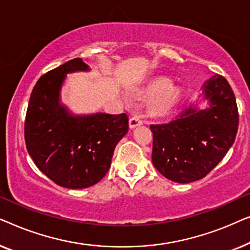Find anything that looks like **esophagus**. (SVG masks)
<instances>
[{
    "label": "esophagus",
    "mask_w": 250,
    "mask_h": 250,
    "mask_svg": "<svg viewBox=\"0 0 250 250\" xmlns=\"http://www.w3.org/2000/svg\"><path fill=\"white\" fill-rule=\"evenodd\" d=\"M142 125V121L141 118H140V116L138 114L133 115L131 118H129V127L131 128H135L136 126H140Z\"/></svg>",
    "instance_id": "obj_1"
}]
</instances>
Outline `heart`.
<instances>
[{
  "instance_id": "b5f03b06",
  "label": "heart",
  "mask_w": 250,
  "mask_h": 250,
  "mask_svg": "<svg viewBox=\"0 0 250 250\" xmlns=\"http://www.w3.org/2000/svg\"><path fill=\"white\" fill-rule=\"evenodd\" d=\"M149 94L151 95L150 104L155 109H165L172 104L176 98V90L167 81H158L150 85Z\"/></svg>"
}]
</instances>
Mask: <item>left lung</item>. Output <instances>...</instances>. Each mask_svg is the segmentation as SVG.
I'll return each mask as SVG.
<instances>
[{"label":"left lung","instance_id":"1","mask_svg":"<svg viewBox=\"0 0 250 250\" xmlns=\"http://www.w3.org/2000/svg\"><path fill=\"white\" fill-rule=\"evenodd\" d=\"M209 107L186 109L165 124L150 125L152 164L166 179L190 183L203 179L227 155L238 132L239 114L233 91L221 75L203 85Z\"/></svg>","mask_w":250,"mask_h":250}]
</instances>
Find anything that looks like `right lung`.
Listing matches in <instances>:
<instances>
[{
	"label": "right lung",
	"instance_id": "right-lung-1",
	"mask_svg": "<svg viewBox=\"0 0 250 250\" xmlns=\"http://www.w3.org/2000/svg\"><path fill=\"white\" fill-rule=\"evenodd\" d=\"M87 70L76 58L47 71L34 86L26 114L29 156L41 172L68 189H84L104 179L116 146L128 131L126 114L77 116L60 104L66 75Z\"/></svg>",
	"mask_w": 250,
	"mask_h": 250
}]
</instances>
